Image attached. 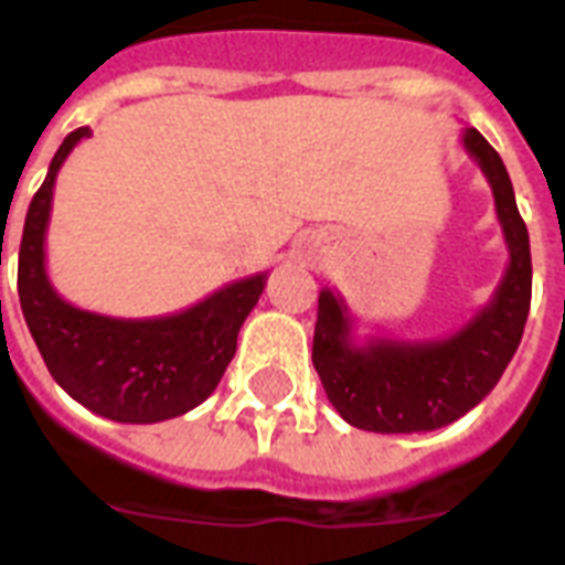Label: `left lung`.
Returning <instances> with one entry per match:
<instances>
[{
    "mask_svg": "<svg viewBox=\"0 0 565 565\" xmlns=\"http://www.w3.org/2000/svg\"><path fill=\"white\" fill-rule=\"evenodd\" d=\"M463 149L492 188L510 264L504 278L460 331L446 340H386L358 345L340 292H319L313 366L328 402L349 425L375 434H416L469 413L513 361L531 310V239L519 216L504 161L478 128H463Z\"/></svg>",
    "mask_w": 565,
    "mask_h": 565,
    "instance_id": "left-lung-1",
    "label": "left lung"
}]
</instances>
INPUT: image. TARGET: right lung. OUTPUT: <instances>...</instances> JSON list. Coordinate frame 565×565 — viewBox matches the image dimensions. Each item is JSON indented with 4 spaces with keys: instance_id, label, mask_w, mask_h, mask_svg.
Returning <instances> with one entry per match:
<instances>
[{
    "instance_id": "right-lung-1",
    "label": "right lung",
    "mask_w": 565,
    "mask_h": 565,
    "mask_svg": "<svg viewBox=\"0 0 565 565\" xmlns=\"http://www.w3.org/2000/svg\"><path fill=\"white\" fill-rule=\"evenodd\" d=\"M84 137L90 128L66 135L25 213L17 266L22 317L46 370L87 411L128 425L175 419L216 390L266 273L225 284L170 317L117 319L61 299L46 275L49 213L57 170Z\"/></svg>"
}]
</instances>
